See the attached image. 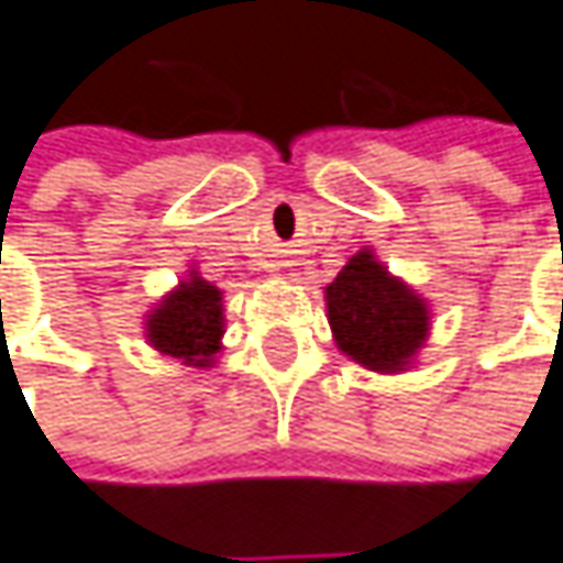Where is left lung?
Instances as JSON below:
<instances>
[{"mask_svg": "<svg viewBox=\"0 0 563 563\" xmlns=\"http://www.w3.org/2000/svg\"><path fill=\"white\" fill-rule=\"evenodd\" d=\"M334 344L373 373H405L430 334V306L391 277L376 254H353L324 286Z\"/></svg>", "mask_w": 563, "mask_h": 563, "instance_id": "left-lung-1", "label": "left lung"}]
</instances>
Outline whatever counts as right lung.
<instances>
[{"label": "right lung", "instance_id": "obj_1", "mask_svg": "<svg viewBox=\"0 0 563 563\" xmlns=\"http://www.w3.org/2000/svg\"><path fill=\"white\" fill-rule=\"evenodd\" d=\"M222 292L197 271H190L187 280L146 314V341L184 366H210L222 350Z\"/></svg>", "mask_w": 563, "mask_h": 563}]
</instances>
